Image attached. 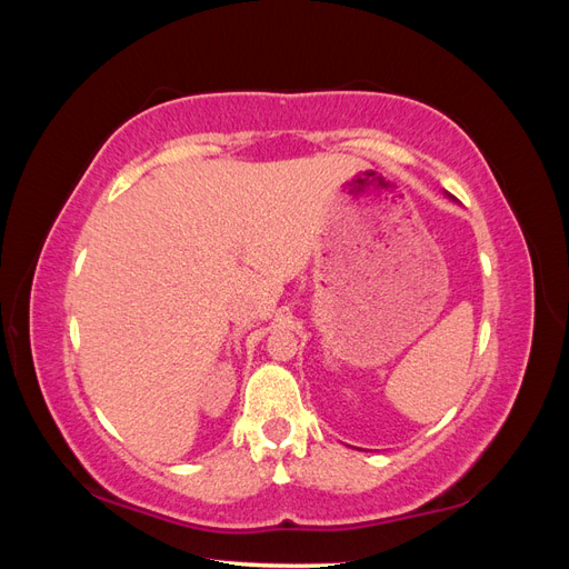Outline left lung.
Masks as SVG:
<instances>
[{
    "label": "left lung",
    "mask_w": 569,
    "mask_h": 569,
    "mask_svg": "<svg viewBox=\"0 0 569 569\" xmlns=\"http://www.w3.org/2000/svg\"><path fill=\"white\" fill-rule=\"evenodd\" d=\"M449 197H451V194H449ZM451 199H453V197H451Z\"/></svg>",
    "instance_id": "8db88e82"
}]
</instances>
